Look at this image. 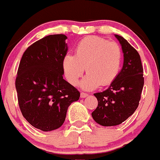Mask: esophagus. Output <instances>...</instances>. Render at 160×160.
Returning a JSON list of instances; mask_svg holds the SVG:
<instances>
[{
  "label": "esophagus",
  "mask_w": 160,
  "mask_h": 160,
  "mask_svg": "<svg viewBox=\"0 0 160 160\" xmlns=\"http://www.w3.org/2000/svg\"><path fill=\"white\" fill-rule=\"evenodd\" d=\"M88 95V94L87 93H85V92H81V95H80V97L82 98H85V97H87Z\"/></svg>",
  "instance_id": "1"
}]
</instances>
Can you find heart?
<instances>
[{"label": "heart", "instance_id": "heart-1", "mask_svg": "<svg viewBox=\"0 0 160 160\" xmlns=\"http://www.w3.org/2000/svg\"><path fill=\"white\" fill-rule=\"evenodd\" d=\"M122 59L121 48L115 42L96 36L82 39L75 50V56L66 55L62 68L66 79L73 86L78 84L85 71L88 72L81 83L85 90H92L99 85L112 83L119 73Z\"/></svg>", "mask_w": 160, "mask_h": 160}]
</instances>
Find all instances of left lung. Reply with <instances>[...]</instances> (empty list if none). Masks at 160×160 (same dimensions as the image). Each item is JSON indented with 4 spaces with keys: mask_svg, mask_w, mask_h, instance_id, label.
Instances as JSON below:
<instances>
[{
    "mask_svg": "<svg viewBox=\"0 0 160 160\" xmlns=\"http://www.w3.org/2000/svg\"><path fill=\"white\" fill-rule=\"evenodd\" d=\"M123 52V66L116 80L105 91L94 94L98 106L92 116L98 124H121L134 113L139 105L144 85L143 68L137 51L124 38L115 34Z\"/></svg>",
    "mask_w": 160,
    "mask_h": 160,
    "instance_id": "left-lung-1",
    "label": "left lung"
}]
</instances>
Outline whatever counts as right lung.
<instances>
[{"label":"right lung","mask_w":160,"mask_h":160,"mask_svg":"<svg viewBox=\"0 0 160 160\" xmlns=\"http://www.w3.org/2000/svg\"><path fill=\"white\" fill-rule=\"evenodd\" d=\"M65 34H52L27 48L20 62L15 87L23 116L44 132L62 126L68 106L80 92L63 78L62 61L68 52Z\"/></svg>","instance_id":"obj_1"}]
</instances>
